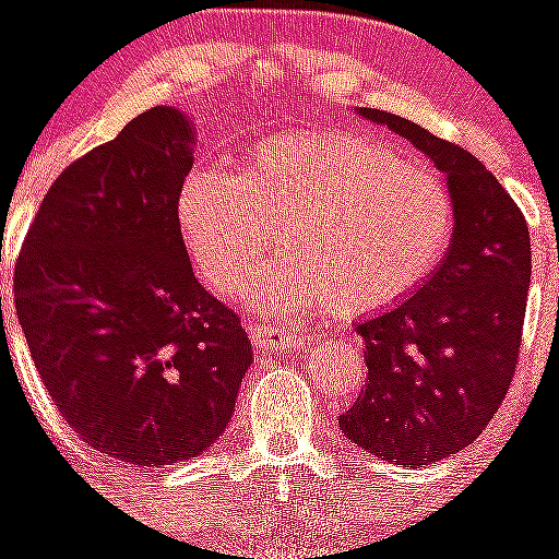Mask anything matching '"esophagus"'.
<instances>
[{"mask_svg": "<svg viewBox=\"0 0 559 559\" xmlns=\"http://www.w3.org/2000/svg\"><path fill=\"white\" fill-rule=\"evenodd\" d=\"M251 341H254L257 349H283V353H290V349L308 347L310 335L296 333V330H288V328L254 324V328H251Z\"/></svg>", "mask_w": 559, "mask_h": 559, "instance_id": "34e87169", "label": "esophagus"}]
</instances>
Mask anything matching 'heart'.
Listing matches in <instances>:
<instances>
[{
	"instance_id": "obj_1",
	"label": "heart",
	"mask_w": 559,
	"mask_h": 559,
	"mask_svg": "<svg viewBox=\"0 0 559 559\" xmlns=\"http://www.w3.org/2000/svg\"><path fill=\"white\" fill-rule=\"evenodd\" d=\"M176 218L210 288H235L280 229L285 251L251 276L246 302L358 319L426 283L445 254L453 204L437 173L372 136L285 133L257 142L237 176L192 170Z\"/></svg>"
}]
</instances>
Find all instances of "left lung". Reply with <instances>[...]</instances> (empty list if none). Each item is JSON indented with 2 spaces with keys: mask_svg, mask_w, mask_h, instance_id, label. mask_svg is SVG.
<instances>
[{
  "mask_svg": "<svg viewBox=\"0 0 559 559\" xmlns=\"http://www.w3.org/2000/svg\"><path fill=\"white\" fill-rule=\"evenodd\" d=\"M358 117L408 140L445 173L453 231L426 283L355 324L367 386L338 428L383 462L437 464L471 445L507 397L532 280L530 226L473 153L380 108H358Z\"/></svg>",
  "mask_w": 559,
  "mask_h": 559,
  "instance_id": "8db88e82",
  "label": "left lung"
}]
</instances>
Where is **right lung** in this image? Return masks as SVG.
Masks as SVG:
<instances>
[{
	"instance_id": "right-lung-1",
	"label": "right lung",
	"mask_w": 559,
	"mask_h": 559,
	"mask_svg": "<svg viewBox=\"0 0 559 559\" xmlns=\"http://www.w3.org/2000/svg\"><path fill=\"white\" fill-rule=\"evenodd\" d=\"M192 151L181 108L133 117L49 187L13 280L19 324L61 417L140 471L212 448L254 360L181 240L176 204Z\"/></svg>"
}]
</instances>
